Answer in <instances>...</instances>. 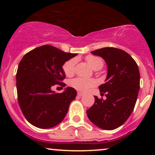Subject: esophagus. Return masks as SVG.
<instances>
[{
    "label": "esophagus",
    "mask_w": 155,
    "mask_h": 155,
    "mask_svg": "<svg viewBox=\"0 0 155 155\" xmlns=\"http://www.w3.org/2000/svg\"><path fill=\"white\" fill-rule=\"evenodd\" d=\"M83 94H84L82 93V92H79V91L77 92V95H78V96H79V97L83 96Z\"/></svg>",
    "instance_id": "1"
}]
</instances>
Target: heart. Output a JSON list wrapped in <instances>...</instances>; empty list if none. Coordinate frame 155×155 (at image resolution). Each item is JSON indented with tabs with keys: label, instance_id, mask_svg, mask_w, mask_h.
<instances>
[{
	"label": "heart",
	"instance_id": "b5f03b06",
	"mask_svg": "<svg viewBox=\"0 0 155 155\" xmlns=\"http://www.w3.org/2000/svg\"><path fill=\"white\" fill-rule=\"evenodd\" d=\"M85 61L89 66L94 70H100L104 66V61L98 56L88 55L85 58ZM76 61L75 58L70 59L64 64L62 69L66 76H71L74 74L76 71ZM69 85L76 90L85 91L90 87L94 86L96 85V81L93 79H82V78L77 77L71 79L69 82Z\"/></svg>",
	"mask_w": 155,
	"mask_h": 155
}]
</instances>
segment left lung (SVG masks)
<instances>
[{
  "instance_id": "left-lung-1",
  "label": "left lung",
  "mask_w": 155,
  "mask_h": 155,
  "mask_svg": "<svg viewBox=\"0 0 155 155\" xmlns=\"http://www.w3.org/2000/svg\"><path fill=\"white\" fill-rule=\"evenodd\" d=\"M107 62L108 73L99 86L103 100L95 96L94 104L87 110L89 120L98 127L114 130L122 125L132 113L140 87V75L134 59L124 50L105 47L91 51Z\"/></svg>"
}]
</instances>
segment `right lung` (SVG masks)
Masks as SVG:
<instances>
[{
  "label": "right lung",
  "mask_w": 155,
  "mask_h": 155,
  "mask_svg": "<svg viewBox=\"0 0 155 155\" xmlns=\"http://www.w3.org/2000/svg\"><path fill=\"white\" fill-rule=\"evenodd\" d=\"M77 54L44 45L26 53L16 73L18 102L25 118L39 128H50L61 122L69 105L76 98V91L67 87L54 93L51 86L64 87L65 74L62 66Z\"/></svg>",
  "instance_id": "right-lung-1"
}]
</instances>
